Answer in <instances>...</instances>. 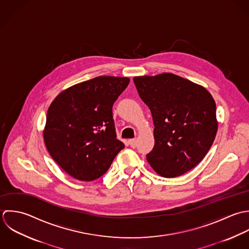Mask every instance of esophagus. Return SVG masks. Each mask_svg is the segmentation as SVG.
Returning <instances> with one entry per match:
<instances>
[{"label": "esophagus", "instance_id": "obj_1", "mask_svg": "<svg viewBox=\"0 0 249 249\" xmlns=\"http://www.w3.org/2000/svg\"><path fill=\"white\" fill-rule=\"evenodd\" d=\"M129 144H130V146L131 147H133V148H135L136 146H137V140L136 139H133V140H130L129 141Z\"/></svg>", "mask_w": 249, "mask_h": 249}]
</instances>
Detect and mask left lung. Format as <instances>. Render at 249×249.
<instances>
[{"instance_id": "left-lung-1", "label": "left lung", "mask_w": 249, "mask_h": 249, "mask_svg": "<svg viewBox=\"0 0 249 249\" xmlns=\"http://www.w3.org/2000/svg\"><path fill=\"white\" fill-rule=\"evenodd\" d=\"M134 83L155 126V144L146 155L150 165L165 178L196 167L217 132L216 106L210 92L171 73L135 77Z\"/></svg>"}]
</instances>
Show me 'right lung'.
Segmentation results:
<instances>
[{
    "mask_svg": "<svg viewBox=\"0 0 249 249\" xmlns=\"http://www.w3.org/2000/svg\"><path fill=\"white\" fill-rule=\"evenodd\" d=\"M129 78L100 76L62 91L51 104L44 142L52 158L70 176L93 181L125 147L117 140L112 106Z\"/></svg>",
    "mask_w": 249,
    "mask_h": 249,
    "instance_id": "add662e5",
    "label": "right lung"
}]
</instances>
